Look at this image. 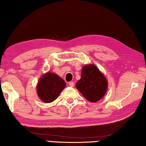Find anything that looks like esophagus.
Returning a JSON list of instances; mask_svg holds the SVG:
<instances>
[{"mask_svg":"<svg viewBox=\"0 0 146 146\" xmlns=\"http://www.w3.org/2000/svg\"><path fill=\"white\" fill-rule=\"evenodd\" d=\"M74 85H75V83H74L73 82H69V86H70V87H73Z\"/></svg>","mask_w":146,"mask_h":146,"instance_id":"obj_1","label":"esophagus"}]
</instances>
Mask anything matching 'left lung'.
<instances>
[{
  "instance_id": "8db88e82",
  "label": "left lung",
  "mask_w": 146,
  "mask_h": 146,
  "mask_svg": "<svg viewBox=\"0 0 146 146\" xmlns=\"http://www.w3.org/2000/svg\"><path fill=\"white\" fill-rule=\"evenodd\" d=\"M108 87V80L95 64L83 66L81 78L76 83V88L84 97L91 102H97L104 96Z\"/></svg>"
}]
</instances>
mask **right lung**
Masks as SVG:
<instances>
[{
    "label": "right lung",
    "instance_id": "1",
    "mask_svg": "<svg viewBox=\"0 0 146 146\" xmlns=\"http://www.w3.org/2000/svg\"><path fill=\"white\" fill-rule=\"evenodd\" d=\"M66 82L56 73L48 72L41 76L36 85V93L45 103L53 102L66 87Z\"/></svg>",
    "mask_w": 146,
    "mask_h": 146
}]
</instances>
